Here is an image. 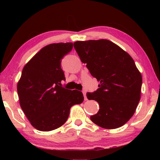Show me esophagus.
I'll return each mask as SVG.
<instances>
[{
    "instance_id": "esophagus-1",
    "label": "esophagus",
    "mask_w": 160,
    "mask_h": 160,
    "mask_svg": "<svg viewBox=\"0 0 160 160\" xmlns=\"http://www.w3.org/2000/svg\"><path fill=\"white\" fill-rule=\"evenodd\" d=\"M83 92V95H84V100H87V96H86V93H87V92L85 91V90H84L82 92Z\"/></svg>"
}]
</instances>
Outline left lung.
<instances>
[{"instance_id": "obj_1", "label": "left lung", "mask_w": 160, "mask_h": 160, "mask_svg": "<svg viewBox=\"0 0 160 160\" xmlns=\"http://www.w3.org/2000/svg\"><path fill=\"white\" fill-rule=\"evenodd\" d=\"M76 52L91 75L100 82L89 100L100 109L90 119L105 129H116L134 114L141 99L142 76L133 59L119 46L106 39L76 41Z\"/></svg>"}]
</instances>
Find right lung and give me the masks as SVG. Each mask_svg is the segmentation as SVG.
Listing matches in <instances>:
<instances>
[{
  "label": "right lung",
  "instance_id": "right-lung-1",
  "mask_svg": "<svg viewBox=\"0 0 160 160\" xmlns=\"http://www.w3.org/2000/svg\"><path fill=\"white\" fill-rule=\"evenodd\" d=\"M73 43H51L42 48L24 66L17 83L19 104L31 125L40 131L54 130L64 124L73 105L82 103L81 91L63 88L65 80L61 60Z\"/></svg>",
  "mask_w": 160,
  "mask_h": 160
}]
</instances>
